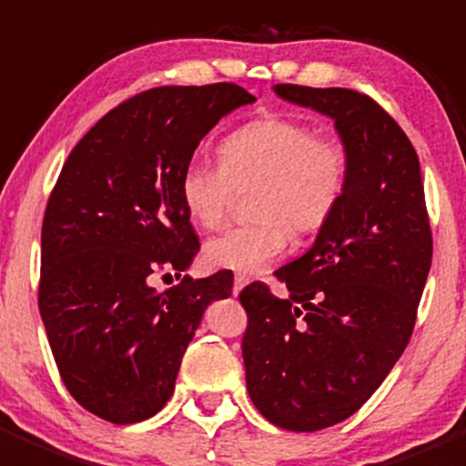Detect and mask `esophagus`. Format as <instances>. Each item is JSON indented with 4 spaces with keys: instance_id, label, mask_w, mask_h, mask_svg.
<instances>
[{
    "instance_id": "obj_1",
    "label": "esophagus",
    "mask_w": 466,
    "mask_h": 466,
    "mask_svg": "<svg viewBox=\"0 0 466 466\" xmlns=\"http://www.w3.org/2000/svg\"><path fill=\"white\" fill-rule=\"evenodd\" d=\"M246 284H248V275H243V273L234 275V296H237V293L241 291V289L246 287Z\"/></svg>"
}]
</instances>
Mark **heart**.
Segmentation results:
<instances>
[{
  "instance_id": "1",
  "label": "heart",
  "mask_w": 466,
  "mask_h": 466,
  "mask_svg": "<svg viewBox=\"0 0 466 466\" xmlns=\"http://www.w3.org/2000/svg\"><path fill=\"white\" fill-rule=\"evenodd\" d=\"M220 166L191 159L179 175V198L193 223L216 228L234 200V188L250 191L252 220L223 229L205 246L207 264L255 273L289 243V228L311 234L337 211L348 184L341 141L314 134L287 116H261L220 141Z\"/></svg>"
}]
</instances>
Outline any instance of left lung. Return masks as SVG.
Listing matches in <instances>:
<instances>
[{
  "instance_id": "left-lung-1",
  "label": "left lung",
  "mask_w": 466,
  "mask_h": 466,
  "mask_svg": "<svg viewBox=\"0 0 466 466\" xmlns=\"http://www.w3.org/2000/svg\"><path fill=\"white\" fill-rule=\"evenodd\" d=\"M275 93L334 120L348 184L314 246L238 293L246 385L255 408L284 431L314 432L358 412L412 337L432 261L421 168L390 113L350 88L278 84Z\"/></svg>"
}]
</instances>
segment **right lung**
I'll list each match as a JSON object with an SVG mask.
<instances>
[{
    "mask_svg": "<svg viewBox=\"0 0 466 466\" xmlns=\"http://www.w3.org/2000/svg\"><path fill=\"white\" fill-rule=\"evenodd\" d=\"M255 102L237 84L161 86L118 104L75 146L47 200L38 309L63 385L104 421L155 417L173 396L207 305L228 270L157 291L200 241L179 175L209 129Z\"/></svg>",
    "mask_w": 466,
    "mask_h": 466,
    "instance_id": "obj_1",
    "label": "right lung"
}]
</instances>
